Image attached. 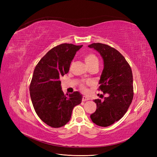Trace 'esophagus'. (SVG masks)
<instances>
[{
  "mask_svg": "<svg viewBox=\"0 0 157 157\" xmlns=\"http://www.w3.org/2000/svg\"><path fill=\"white\" fill-rule=\"evenodd\" d=\"M89 99H90L89 98H88V97H86V96H83V97H82V101H86L89 100Z\"/></svg>",
  "mask_w": 157,
  "mask_h": 157,
  "instance_id": "1",
  "label": "esophagus"
}]
</instances>
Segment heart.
Wrapping results in <instances>:
<instances>
[{
	"instance_id": "b5f03b06",
	"label": "heart",
	"mask_w": 157,
	"mask_h": 157,
	"mask_svg": "<svg viewBox=\"0 0 157 157\" xmlns=\"http://www.w3.org/2000/svg\"><path fill=\"white\" fill-rule=\"evenodd\" d=\"M84 59L85 63H86L88 67H90L91 66H93L94 65L98 64V59L97 57L93 54H88L86 55H85L84 57ZM81 88L83 90H85V88L83 84L81 85Z\"/></svg>"
}]
</instances>
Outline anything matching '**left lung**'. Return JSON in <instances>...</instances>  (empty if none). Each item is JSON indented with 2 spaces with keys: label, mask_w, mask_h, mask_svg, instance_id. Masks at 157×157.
<instances>
[{
  "label": "left lung",
  "mask_w": 157,
  "mask_h": 157,
  "mask_svg": "<svg viewBox=\"0 0 157 157\" xmlns=\"http://www.w3.org/2000/svg\"><path fill=\"white\" fill-rule=\"evenodd\" d=\"M88 47L96 50L103 59L99 89L109 94L103 100L94 99L97 109L90 118L96 124L107 127L120 120L132 103L134 96L132 69L124 57L112 47L101 43H93Z\"/></svg>",
  "instance_id": "8db88e82"
}]
</instances>
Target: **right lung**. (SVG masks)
<instances>
[{"label":"right lung","instance_id":"add662e5","mask_svg":"<svg viewBox=\"0 0 157 157\" xmlns=\"http://www.w3.org/2000/svg\"><path fill=\"white\" fill-rule=\"evenodd\" d=\"M82 45L61 44L48 51L36 65L29 90L37 115L47 125L59 128L70 121L73 108L81 103L78 92L66 96L60 77L69 72L71 61Z\"/></svg>","mask_w":157,"mask_h":157}]
</instances>
